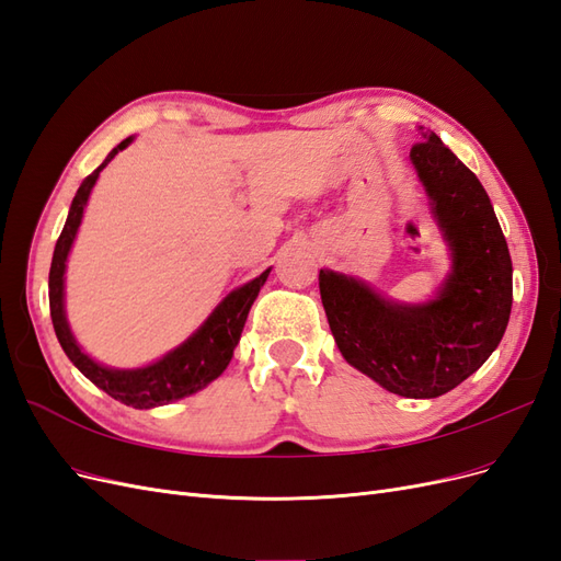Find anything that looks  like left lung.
Instances as JSON below:
<instances>
[{
  "label": "left lung",
  "mask_w": 561,
  "mask_h": 561,
  "mask_svg": "<svg viewBox=\"0 0 561 561\" xmlns=\"http://www.w3.org/2000/svg\"><path fill=\"white\" fill-rule=\"evenodd\" d=\"M410 151L451 250V274L428 304H398L363 280L320 268L334 342L348 365L402 398H437L478 371L513 309V262L491 201L435 133Z\"/></svg>",
  "instance_id": "left-lung-1"
}]
</instances>
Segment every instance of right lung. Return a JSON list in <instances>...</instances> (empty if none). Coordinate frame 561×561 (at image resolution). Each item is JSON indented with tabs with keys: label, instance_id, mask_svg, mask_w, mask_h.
I'll list each match as a JSON object with an SVG mask.
<instances>
[{
	"label": "right lung",
	"instance_id": "add662e5",
	"mask_svg": "<svg viewBox=\"0 0 561 561\" xmlns=\"http://www.w3.org/2000/svg\"><path fill=\"white\" fill-rule=\"evenodd\" d=\"M130 140L133 138H126L122 145H116L107 154V159L81 182L72 198L70 215H67V222L56 243L54 262H50L48 271V307L58 342L67 353V358L75 363L81 375L91 379L98 388H103L114 400L135 407V410H149V407H161L192 396L222 375L231 360L236 344H239L252 301L257 299L271 268H266L262 276L239 287V290L227 295L225 301L219 304V307L208 316V320L203 322L184 344H180L171 353H165L157 363L138 369H114L103 367L95 363L91 355L83 353L65 318V262L75 243L83 208H87L100 171H103L118 151L126 149Z\"/></svg>",
	"mask_w": 561,
	"mask_h": 561
}]
</instances>
